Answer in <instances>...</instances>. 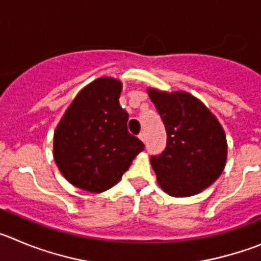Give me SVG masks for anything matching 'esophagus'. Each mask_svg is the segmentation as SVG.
<instances>
[{"label": "esophagus", "mask_w": 261, "mask_h": 261, "mask_svg": "<svg viewBox=\"0 0 261 261\" xmlns=\"http://www.w3.org/2000/svg\"><path fill=\"white\" fill-rule=\"evenodd\" d=\"M138 138H140L142 142H146V135H145V132L140 133V135H138Z\"/></svg>", "instance_id": "obj_1"}]
</instances>
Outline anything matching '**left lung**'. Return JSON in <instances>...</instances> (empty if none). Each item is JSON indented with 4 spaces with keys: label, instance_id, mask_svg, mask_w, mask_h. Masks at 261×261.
I'll return each mask as SVG.
<instances>
[{
    "label": "left lung",
    "instance_id": "left-lung-1",
    "mask_svg": "<svg viewBox=\"0 0 261 261\" xmlns=\"http://www.w3.org/2000/svg\"><path fill=\"white\" fill-rule=\"evenodd\" d=\"M147 94L163 120L167 144L150 162L163 191L175 197L197 195L220 177L227 142L220 121L202 102L186 91Z\"/></svg>",
    "mask_w": 261,
    "mask_h": 261
}]
</instances>
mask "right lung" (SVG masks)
Returning a JSON list of instances; mask_svg holds the SVG:
<instances>
[{
  "label": "right lung",
  "instance_id": "right-lung-1",
  "mask_svg": "<svg viewBox=\"0 0 261 261\" xmlns=\"http://www.w3.org/2000/svg\"><path fill=\"white\" fill-rule=\"evenodd\" d=\"M121 82L102 77L81 90L53 136V156L66 180L100 193L117 184L145 145L128 132Z\"/></svg>",
  "mask_w": 261,
  "mask_h": 261
}]
</instances>
